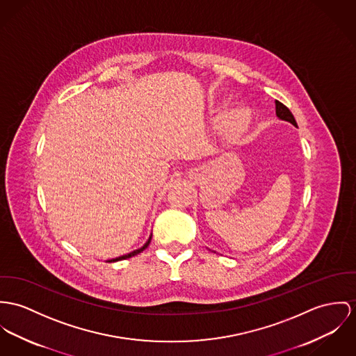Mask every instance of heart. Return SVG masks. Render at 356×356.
Segmentation results:
<instances>
[{
	"instance_id": "heart-1",
	"label": "heart",
	"mask_w": 356,
	"mask_h": 356,
	"mask_svg": "<svg viewBox=\"0 0 356 356\" xmlns=\"http://www.w3.org/2000/svg\"><path fill=\"white\" fill-rule=\"evenodd\" d=\"M250 123V111L245 106H237L229 111L225 118V124L229 133L241 134Z\"/></svg>"
}]
</instances>
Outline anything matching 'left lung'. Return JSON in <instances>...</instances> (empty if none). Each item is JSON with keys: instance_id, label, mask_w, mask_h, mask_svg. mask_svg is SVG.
I'll list each match as a JSON object with an SVG mask.
<instances>
[{"instance_id": "8db88e82", "label": "left lung", "mask_w": 356, "mask_h": 356, "mask_svg": "<svg viewBox=\"0 0 356 356\" xmlns=\"http://www.w3.org/2000/svg\"><path fill=\"white\" fill-rule=\"evenodd\" d=\"M275 108H276L277 118H280V119H283V120H287V122L293 123L294 126H297V122H296V119H294L291 111L289 110L283 103H280V102L276 100V102H275Z\"/></svg>"}]
</instances>
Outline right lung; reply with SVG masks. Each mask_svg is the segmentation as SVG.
Here are the masks:
<instances>
[{"mask_svg": "<svg viewBox=\"0 0 356 356\" xmlns=\"http://www.w3.org/2000/svg\"><path fill=\"white\" fill-rule=\"evenodd\" d=\"M150 240H152V237L147 240V243L145 244V245L142 246L140 249H137V250H134V252H131V253H129V254H124V256H120V257H116V259H113V260H111V261H119V260H124V259H129V257H133V256H136L138 253H140L143 249H146L147 245L150 244Z\"/></svg>", "mask_w": 356, "mask_h": 356, "instance_id": "add662e5", "label": "right lung"}]
</instances>
